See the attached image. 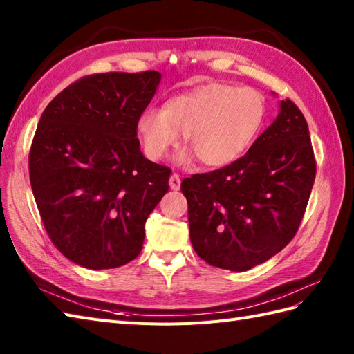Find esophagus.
I'll use <instances>...</instances> for the list:
<instances>
[{"label": "esophagus", "instance_id": "1", "mask_svg": "<svg viewBox=\"0 0 354 354\" xmlns=\"http://www.w3.org/2000/svg\"><path fill=\"white\" fill-rule=\"evenodd\" d=\"M169 185L171 190H179V187H181V178H179L178 173H171V176L169 179Z\"/></svg>", "mask_w": 354, "mask_h": 354}]
</instances>
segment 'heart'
<instances>
[{"mask_svg":"<svg viewBox=\"0 0 354 354\" xmlns=\"http://www.w3.org/2000/svg\"><path fill=\"white\" fill-rule=\"evenodd\" d=\"M266 118V99L250 86L205 84L171 97L162 109L147 108L137 120V133L150 160H161L184 135L190 150L179 161L198 156L208 167H223L242 156Z\"/></svg>","mask_w":354,"mask_h":354,"instance_id":"b5f03b06","label":"heart"}]
</instances>
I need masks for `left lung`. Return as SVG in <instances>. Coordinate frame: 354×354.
Masks as SVG:
<instances>
[{"label":"left lung","mask_w":354,"mask_h":354,"mask_svg":"<svg viewBox=\"0 0 354 354\" xmlns=\"http://www.w3.org/2000/svg\"><path fill=\"white\" fill-rule=\"evenodd\" d=\"M315 173L303 112L281 100L280 114L242 158L181 183L194 251L232 272L274 257L297 234Z\"/></svg>","instance_id":"1"}]
</instances>
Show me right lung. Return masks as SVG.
Listing matches in <instances>:
<instances>
[{
	"mask_svg": "<svg viewBox=\"0 0 354 354\" xmlns=\"http://www.w3.org/2000/svg\"><path fill=\"white\" fill-rule=\"evenodd\" d=\"M158 71L91 74L42 112L28 170L45 231L86 269L123 266L141 252L145 223L169 192L170 169L140 150L137 120Z\"/></svg>",
	"mask_w": 354,
	"mask_h": 354,
	"instance_id": "obj_1",
	"label": "right lung"
}]
</instances>
